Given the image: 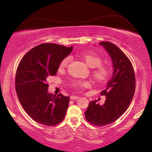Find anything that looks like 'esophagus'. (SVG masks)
Here are the masks:
<instances>
[{
	"label": "esophagus",
	"mask_w": 152,
	"mask_h": 152,
	"mask_svg": "<svg viewBox=\"0 0 152 152\" xmlns=\"http://www.w3.org/2000/svg\"><path fill=\"white\" fill-rule=\"evenodd\" d=\"M78 98H80V97L76 96V95H71L70 96V99H77Z\"/></svg>",
	"instance_id": "34e87169"
}]
</instances>
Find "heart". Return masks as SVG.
Instances as JSON below:
<instances>
[{
	"label": "heart",
	"mask_w": 152,
	"mask_h": 152,
	"mask_svg": "<svg viewBox=\"0 0 152 152\" xmlns=\"http://www.w3.org/2000/svg\"><path fill=\"white\" fill-rule=\"evenodd\" d=\"M81 58L88 67L95 68V69L93 70V76L97 82H104L109 79L111 75V69L107 66L100 65L102 59L99 56L91 55V54H83L81 55ZM68 61H69L68 57L62 60L59 64V69H64L67 66ZM73 85L76 88H83V87L90 86V83L86 81L76 82L74 83Z\"/></svg>",
	"instance_id": "obj_1"
}]
</instances>
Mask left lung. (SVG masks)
Wrapping results in <instances>:
<instances>
[{"mask_svg":"<svg viewBox=\"0 0 152 152\" xmlns=\"http://www.w3.org/2000/svg\"><path fill=\"white\" fill-rule=\"evenodd\" d=\"M99 45L111 57L113 75L107 88L100 93L106 96L104 104L100 105L97 100L90 102L85 117L93 125L102 126L113 123L128 109L134 95L136 78L130 60L119 48L108 41H101Z\"/></svg>","mask_w":152,"mask_h":152,"instance_id":"8db88e82","label":"left lung"}]
</instances>
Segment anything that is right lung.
Segmentation results:
<instances>
[{
  "label": "right lung",
  "mask_w": 152,
  "mask_h": 152,
  "mask_svg": "<svg viewBox=\"0 0 152 152\" xmlns=\"http://www.w3.org/2000/svg\"><path fill=\"white\" fill-rule=\"evenodd\" d=\"M72 48L42 43L27 53L18 64L15 80L18 98L28 115L39 124L54 126L65 117L70 97L48 93L47 79L57 74Z\"/></svg>",
  "instance_id": "1"
}]
</instances>
